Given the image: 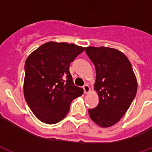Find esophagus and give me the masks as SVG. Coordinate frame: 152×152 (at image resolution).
<instances>
[{"label": "esophagus", "mask_w": 152, "mask_h": 152, "mask_svg": "<svg viewBox=\"0 0 152 152\" xmlns=\"http://www.w3.org/2000/svg\"><path fill=\"white\" fill-rule=\"evenodd\" d=\"M83 90H84V93H85V94H88V93H89V92L90 91V86H88L87 84H85V85H84L83 86Z\"/></svg>", "instance_id": "obj_1"}]
</instances>
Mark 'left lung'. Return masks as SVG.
Segmentation results:
<instances>
[{
  "label": "left lung",
  "instance_id": "1",
  "mask_svg": "<svg viewBox=\"0 0 152 152\" xmlns=\"http://www.w3.org/2000/svg\"><path fill=\"white\" fill-rule=\"evenodd\" d=\"M85 52L96 69L94 89L99 104L89 109L93 121L102 127L115 124L137 94V83L131 62L121 51L108 47H86Z\"/></svg>",
  "mask_w": 152,
  "mask_h": 152
}]
</instances>
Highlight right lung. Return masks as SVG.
I'll return each instance as SVG.
<instances>
[{"label": "right lung", "instance_id": "obj_1", "mask_svg": "<svg viewBox=\"0 0 152 152\" xmlns=\"http://www.w3.org/2000/svg\"><path fill=\"white\" fill-rule=\"evenodd\" d=\"M83 47L49 42L31 52L25 64L24 95L33 113L42 122L54 124L62 121L70 104L83 93L74 85L70 63Z\"/></svg>", "mask_w": 152, "mask_h": 152}]
</instances>
